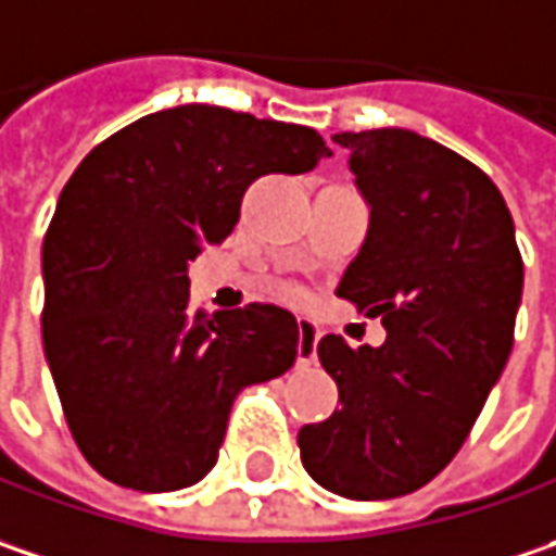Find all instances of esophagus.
<instances>
[{"label": "esophagus", "mask_w": 556, "mask_h": 556, "mask_svg": "<svg viewBox=\"0 0 556 556\" xmlns=\"http://www.w3.org/2000/svg\"><path fill=\"white\" fill-rule=\"evenodd\" d=\"M317 339H320V329L314 320H299V364H314L317 361Z\"/></svg>", "instance_id": "esophagus-1"}]
</instances>
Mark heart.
<instances>
[{
	"instance_id": "b5f03b06",
	"label": "heart",
	"mask_w": 556,
	"mask_h": 556,
	"mask_svg": "<svg viewBox=\"0 0 556 556\" xmlns=\"http://www.w3.org/2000/svg\"><path fill=\"white\" fill-rule=\"evenodd\" d=\"M274 292H277V299H282V302H304V292L299 286H292V282H279Z\"/></svg>"
}]
</instances>
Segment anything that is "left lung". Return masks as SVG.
I'll list each match as a JSON object with an SVG mask.
<instances>
[{
	"label": "left lung",
	"instance_id": "1",
	"mask_svg": "<svg viewBox=\"0 0 556 556\" xmlns=\"http://www.w3.org/2000/svg\"><path fill=\"white\" fill-rule=\"evenodd\" d=\"M370 202L336 295L386 326L379 349L324 336L339 410L299 432L304 470L354 501L422 489L454 460L514 349L522 254L497 186L426 136H332Z\"/></svg>",
	"mask_w": 556,
	"mask_h": 556
}]
</instances>
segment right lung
I'll use <instances>...</instances> for the list:
<instances>
[{"instance_id":"add662e5","label":"right lung","mask_w":556,"mask_h":556,"mask_svg":"<svg viewBox=\"0 0 556 556\" xmlns=\"http://www.w3.org/2000/svg\"><path fill=\"white\" fill-rule=\"evenodd\" d=\"M329 155L311 127L180 105L77 164L42 239V349L92 470L136 492L195 485L217 464L236 395L295 364L289 311L199 314L186 264L230 236L254 180Z\"/></svg>"}]
</instances>
